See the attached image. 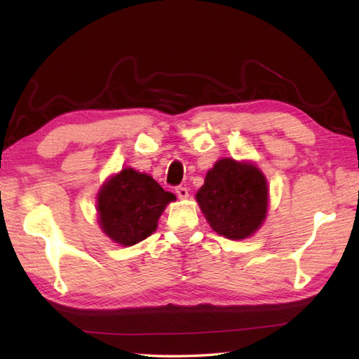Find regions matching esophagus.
I'll return each instance as SVG.
<instances>
[{
  "instance_id": "esophagus-1",
  "label": "esophagus",
  "mask_w": 359,
  "mask_h": 359,
  "mask_svg": "<svg viewBox=\"0 0 359 359\" xmlns=\"http://www.w3.org/2000/svg\"><path fill=\"white\" fill-rule=\"evenodd\" d=\"M175 193H177L179 199H187L188 197V189L185 187H177L175 188Z\"/></svg>"
}]
</instances>
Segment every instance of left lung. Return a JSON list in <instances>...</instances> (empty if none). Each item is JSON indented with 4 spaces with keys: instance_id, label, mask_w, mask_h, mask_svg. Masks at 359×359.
<instances>
[{
    "instance_id": "obj_1",
    "label": "left lung",
    "mask_w": 359,
    "mask_h": 359,
    "mask_svg": "<svg viewBox=\"0 0 359 359\" xmlns=\"http://www.w3.org/2000/svg\"><path fill=\"white\" fill-rule=\"evenodd\" d=\"M211 228L228 239H245L262 225L269 189L255 165L222 158L207 172L196 196Z\"/></svg>"
}]
</instances>
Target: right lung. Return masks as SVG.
Returning a JSON list of instances; mask_svg holds the SVG:
<instances>
[{"mask_svg":"<svg viewBox=\"0 0 359 359\" xmlns=\"http://www.w3.org/2000/svg\"><path fill=\"white\" fill-rule=\"evenodd\" d=\"M174 199L151 175L125 168L98 194L100 225L120 245H134L156 231L166 203Z\"/></svg>","mask_w":359,"mask_h":359,"instance_id":"1","label":"right lung"}]
</instances>
